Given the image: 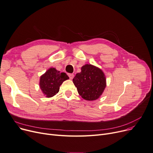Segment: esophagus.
<instances>
[{
  "mask_svg": "<svg viewBox=\"0 0 153 153\" xmlns=\"http://www.w3.org/2000/svg\"><path fill=\"white\" fill-rule=\"evenodd\" d=\"M68 76H69V79L71 80V79H73L74 78V75L73 74H68Z\"/></svg>",
  "mask_w": 153,
  "mask_h": 153,
  "instance_id": "obj_1",
  "label": "esophagus"
}]
</instances>
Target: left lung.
Returning a JSON list of instances; mask_svg holds the SVG:
<instances>
[{
    "instance_id": "left-lung-1",
    "label": "left lung",
    "mask_w": 153,
    "mask_h": 153,
    "mask_svg": "<svg viewBox=\"0 0 153 153\" xmlns=\"http://www.w3.org/2000/svg\"><path fill=\"white\" fill-rule=\"evenodd\" d=\"M79 94L87 101L97 100L103 94L106 87V79L100 68L90 64L81 68L73 79Z\"/></svg>"
}]
</instances>
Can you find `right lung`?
<instances>
[{
    "label": "right lung",
    "mask_w": 153,
    "mask_h": 153,
    "mask_svg": "<svg viewBox=\"0 0 153 153\" xmlns=\"http://www.w3.org/2000/svg\"><path fill=\"white\" fill-rule=\"evenodd\" d=\"M69 77L65 73H60L55 68H50L40 77L39 87L47 98L52 97L59 90L60 85Z\"/></svg>",
    "instance_id": "1"
}]
</instances>
